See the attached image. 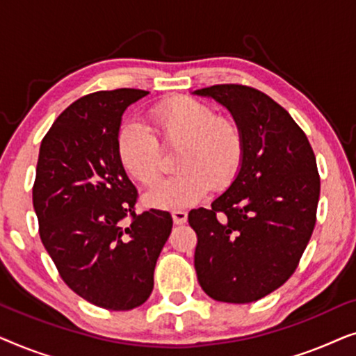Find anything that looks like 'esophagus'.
Returning a JSON list of instances; mask_svg holds the SVG:
<instances>
[{"mask_svg": "<svg viewBox=\"0 0 356 356\" xmlns=\"http://www.w3.org/2000/svg\"><path fill=\"white\" fill-rule=\"evenodd\" d=\"M172 217H173V222L177 223V225H183V223H186V220H188V213L184 211H175L172 213Z\"/></svg>", "mask_w": 356, "mask_h": 356, "instance_id": "obj_1", "label": "esophagus"}]
</instances>
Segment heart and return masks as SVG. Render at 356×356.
I'll return each instance as SVG.
<instances>
[{
	"mask_svg": "<svg viewBox=\"0 0 356 356\" xmlns=\"http://www.w3.org/2000/svg\"><path fill=\"white\" fill-rule=\"evenodd\" d=\"M149 134L129 121L118 131L116 150L126 172L144 186L162 178V154L178 149V175L145 194L152 207L181 209L197 204L211 191H223L240 173L245 139L235 120L217 116L216 110L189 97H172L149 111Z\"/></svg>",
	"mask_w": 356,
	"mask_h": 356,
	"instance_id": "1",
	"label": "heart"
}]
</instances>
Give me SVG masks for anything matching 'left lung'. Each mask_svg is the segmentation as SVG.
<instances>
[{
    "label": "left lung",
    "mask_w": 356,
    "mask_h": 356,
    "mask_svg": "<svg viewBox=\"0 0 356 356\" xmlns=\"http://www.w3.org/2000/svg\"><path fill=\"white\" fill-rule=\"evenodd\" d=\"M211 97L241 128L240 173L211 207L193 209L199 285L217 301L251 303L290 279L316 223L321 179L303 129L264 92L220 84L193 92Z\"/></svg>",
    "instance_id": "left-lung-1"
}]
</instances>
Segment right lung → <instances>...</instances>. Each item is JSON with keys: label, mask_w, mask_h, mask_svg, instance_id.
Listing matches in <instances>:
<instances>
[{"label": "right lung", "mask_w": 356, "mask_h": 356, "mask_svg": "<svg viewBox=\"0 0 356 356\" xmlns=\"http://www.w3.org/2000/svg\"><path fill=\"white\" fill-rule=\"evenodd\" d=\"M147 94L100 90L67 106L42 140L32 189L42 243L61 279L111 311L145 303L173 227L165 211L134 212L138 191L116 150L121 116Z\"/></svg>", "instance_id": "1"}]
</instances>
